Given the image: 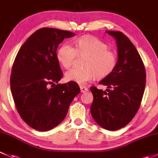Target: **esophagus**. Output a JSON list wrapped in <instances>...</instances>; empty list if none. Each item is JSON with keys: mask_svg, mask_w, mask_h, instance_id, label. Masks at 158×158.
<instances>
[{"mask_svg": "<svg viewBox=\"0 0 158 158\" xmlns=\"http://www.w3.org/2000/svg\"><path fill=\"white\" fill-rule=\"evenodd\" d=\"M80 88H81V93H85V92H87V91H88V88L86 87H84V86H81V87H80Z\"/></svg>", "mask_w": 158, "mask_h": 158, "instance_id": "esophagus-1", "label": "esophagus"}]
</instances>
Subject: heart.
<instances>
[{"instance_id": "heart-1", "label": "heart", "mask_w": 158, "mask_h": 158, "mask_svg": "<svg viewBox=\"0 0 158 158\" xmlns=\"http://www.w3.org/2000/svg\"><path fill=\"white\" fill-rule=\"evenodd\" d=\"M106 43L98 38L86 35L77 39L75 48L69 43L61 45L57 53V57L64 68H70L74 64L77 55L87 56L84 69L73 68L67 71L64 78L67 81L85 84L96 77L105 78L111 74L117 64V55L108 49Z\"/></svg>"}]
</instances>
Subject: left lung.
Returning <instances> with one entry per match:
<instances>
[{
    "label": "left lung",
    "mask_w": 158,
    "mask_h": 158,
    "mask_svg": "<svg viewBox=\"0 0 158 158\" xmlns=\"http://www.w3.org/2000/svg\"><path fill=\"white\" fill-rule=\"evenodd\" d=\"M115 39L118 60L115 70L100 81L105 90L91 87L94 100L90 113L96 123L110 131L122 128L139 110L145 88L146 73L140 55L126 35L106 31Z\"/></svg>",
    "instance_id": "obj_1"
}]
</instances>
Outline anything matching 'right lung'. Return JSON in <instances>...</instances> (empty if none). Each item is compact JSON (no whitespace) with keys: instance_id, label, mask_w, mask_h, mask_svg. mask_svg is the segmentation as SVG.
<instances>
[{"instance_id":"obj_1","label":"right lung","mask_w":158,"mask_h":158,"mask_svg":"<svg viewBox=\"0 0 158 158\" xmlns=\"http://www.w3.org/2000/svg\"><path fill=\"white\" fill-rule=\"evenodd\" d=\"M74 35L58 29H40L29 37L15 58L10 76L13 98L23 120L37 131H48L59 125L81 91L75 82L58 84L62 71L57 48L64 39Z\"/></svg>"}]
</instances>
